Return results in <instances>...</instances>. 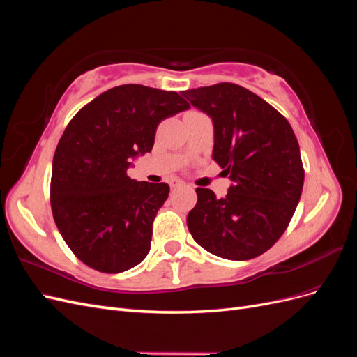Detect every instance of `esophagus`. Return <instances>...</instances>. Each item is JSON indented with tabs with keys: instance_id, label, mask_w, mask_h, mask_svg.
Segmentation results:
<instances>
[{
	"instance_id": "34e87169",
	"label": "esophagus",
	"mask_w": 357,
	"mask_h": 357,
	"mask_svg": "<svg viewBox=\"0 0 357 357\" xmlns=\"http://www.w3.org/2000/svg\"><path fill=\"white\" fill-rule=\"evenodd\" d=\"M169 186H171L172 189L181 188V186H185V181H181V180H178V178H174V180L169 181Z\"/></svg>"
}]
</instances>
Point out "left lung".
I'll use <instances>...</instances> for the list:
<instances>
[{
	"instance_id": "left-lung-1",
	"label": "left lung",
	"mask_w": 357,
	"mask_h": 357,
	"mask_svg": "<svg viewBox=\"0 0 357 357\" xmlns=\"http://www.w3.org/2000/svg\"><path fill=\"white\" fill-rule=\"evenodd\" d=\"M214 126L213 159L232 185L225 198L198 188L188 228L205 250L248 261L283 235L304 186L298 139L286 117L243 86L219 83L183 92Z\"/></svg>"
}]
</instances>
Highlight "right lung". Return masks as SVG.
<instances>
[{"label":"right lung","mask_w":357,"mask_h":357,"mask_svg":"<svg viewBox=\"0 0 357 357\" xmlns=\"http://www.w3.org/2000/svg\"><path fill=\"white\" fill-rule=\"evenodd\" d=\"M188 109L177 92L122 84L71 119L53 156L50 204L62 238L83 264L117 274L147 256L169 186L137 181L126 171L152 150L158 125Z\"/></svg>","instance_id":"add662e5"}]
</instances>
